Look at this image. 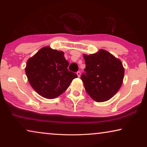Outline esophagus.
Masks as SVG:
<instances>
[{"label": "esophagus", "mask_w": 147, "mask_h": 147, "mask_svg": "<svg viewBox=\"0 0 147 147\" xmlns=\"http://www.w3.org/2000/svg\"><path fill=\"white\" fill-rule=\"evenodd\" d=\"M77 75H78V77H80V76H81V72H80V71H78L77 72Z\"/></svg>", "instance_id": "1"}]
</instances>
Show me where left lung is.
I'll use <instances>...</instances> for the list:
<instances>
[{
	"label": "left lung",
	"mask_w": 147,
	"mask_h": 147,
	"mask_svg": "<svg viewBox=\"0 0 147 147\" xmlns=\"http://www.w3.org/2000/svg\"><path fill=\"white\" fill-rule=\"evenodd\" d=\"M85 73L81 80L90 97L98 102L110 100L121 87L124 69L120 59L100 49L96 53L84 54Z\"/></svg>",
	"instance_id": "1"
}]
</instances>
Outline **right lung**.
Segmentation results:
<instances>
[{"label": "right lung", "mask_w": 147, "mask_h": 147, "mask_svg": "<svg viewBox=\"0 0 147 147\" xmlns=\"http://www.w3.org/2000/svg\"><path fill=\"white\" fill-rule=\"evenodd\" d=\"M68 65L63 51L44 47L28 59L25 72L36 92L42 97L52 99L63 93L78 77L67 69Z\"/></svg>", "instance_id": "right-lung-1"}]
</instances>
